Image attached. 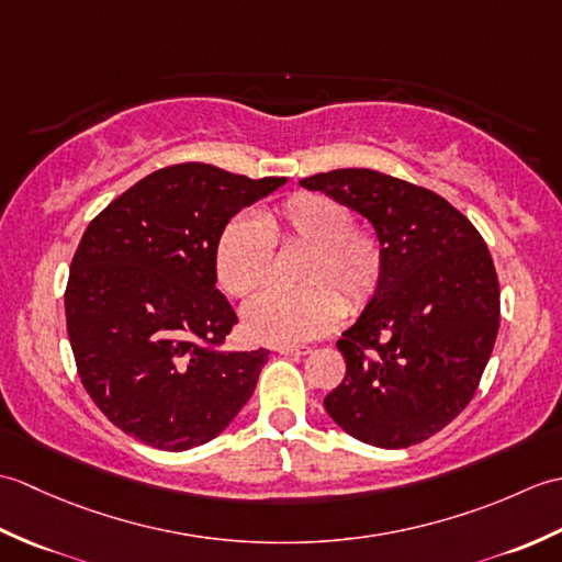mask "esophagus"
<instances>
[{"mask_svg":"<svg viewBox=\"0 0 562 562\" xmlns=\"http://www.w3.org/2000/svg\"><path fill=\"white\" fill-rule=\"evenodd\" d=\"M280 355H288V357H302L308 355V348H294V345H284V348H278Z\"/></svg>","mask_w":562,"mask_h":562,"instance_id":"34e87169","label":"esophagus"}]
</instances>
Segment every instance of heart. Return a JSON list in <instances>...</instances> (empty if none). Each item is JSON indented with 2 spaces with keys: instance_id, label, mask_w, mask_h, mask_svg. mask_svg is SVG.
Masks as SVG:
<instances>
[{
  "instance_id": "heart-1",
  "label": "heart",
  "mask_w": 562,
  "mask_h": 562,
  "mask_svg": "<svg viewBox=\"0 0 562 562\" xmlns=\"http://www.w3.org/2000/svg\"><path fill=\"white\" fill-rule=\"evenodd\" d=\"M274 248L304 250L302 290H268L244 308V330L262 345H300L324 336L340 312L357 314L384 278V241L350 207L326 193H296L256 217L229 220L214 244V274L229 296H248L270 280Z\"/></svg>"
}]
</instances>
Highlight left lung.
Returning <instances> with one entry per match:
<instances>
[{
  "instance_id": "left-lung-1",
  "label": "left lung",
  "mask_w": 562,
  "mask_h": 562,
  "mask_svg": "<svg viewBox=\"0 0 562 562\" xmlns=\"http://www.w3.org/2000/svg\"><path fill=\"white\" fill-rule=\"evenodd\" d=\"M374 224L384 278L342 333L345 379L326 413L364 445L403 449L471 403L499 328V282L479 229L432 190L372 169L300 181Z\"/></svg>"
}]
</instances>
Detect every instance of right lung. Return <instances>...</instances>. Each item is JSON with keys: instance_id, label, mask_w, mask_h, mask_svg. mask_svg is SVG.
Listing matches in <instances>:
<instances>
[{"instance_id": "add662e5", "label": "right lung", "mask_w": 562, "mask_h": 562, "mask_svg": "<svg viewBox=\"0 0 562 562\" xmlns=\"http://www.w3.org/2000/svg\"><path fill=\"white\" fill-rule=\"evenodd\" d=\"M284 183L176 164L87 226L65 292L69 345L83 389L125 435L193 449L250 398L268 350H222L238 318L214 288V244L238 210Z\"/></svg>"}]
</instances>
